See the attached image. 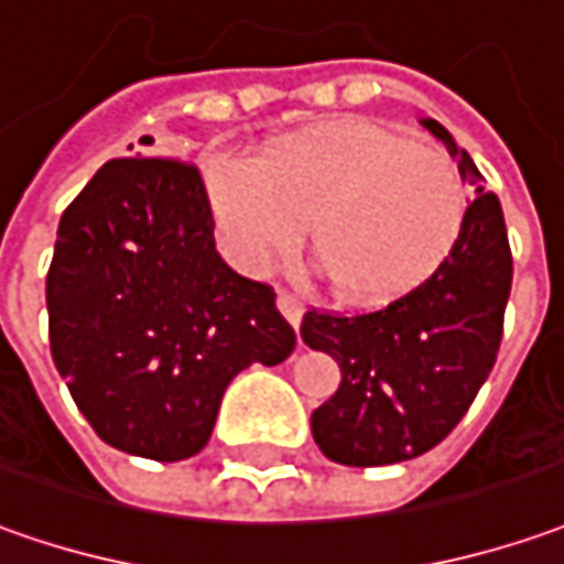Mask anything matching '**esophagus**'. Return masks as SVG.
<instances>
[{
    "label": "esophagus",
    "mask_w": 564,
    "mask_h": 564,
    "mask_svg": "<svg viewBox=\"0 0 564 564\" xmlns=\"http://www.w3.org/2000/svg\"><path fill=\"white\" fill-rule=\"evenodd\" d=\"M278 308H281V315L290 321L293 327H300L302 312H305V308H302V302L296 300L293 293H278Z\"/></svg>",
    "instance_id": "34e87169"
}]
</instances>
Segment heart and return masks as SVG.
Instances as JSON below:
<instances>
[{
    "instance_id": "1",
    "label": "heart",
    "mask_w": 564,
    "mask_h": 564,
    "mask_svg": "<svg viewBox=\"0 0 564 564\" xmlns=\"http://www.w3.org/2000/svg\"><path fill=\"white\" fill-rule=\"evenodd\" d=\"M205 193L230 252L264 264L296 243L330 290L375 305L415 290L453 252L465 184L437 147L368 118H334L271 140L262 155H212Z\"/></svg>"
}]
</instances>
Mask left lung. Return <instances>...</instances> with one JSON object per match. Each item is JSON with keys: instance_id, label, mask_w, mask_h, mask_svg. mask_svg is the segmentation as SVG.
Returning a JSON list of instances; mask_svg holds the SVG:
<instances>
[{"instance_id": "obj_1", "label": "left lung", "mask_w": 564, "mask_h": 564, "mask_svg": "<svg viewBox=\"0 0 564 564\" xmlns=\"http://www.w3.org/2000/svg\"><path fill=\"white\" fill-rule=\"evenodd\" d=\"M471 184L453 252L412 293L368 315L305 312L302 340L340 365L337 393L312 412V437L352 468L424 456L456 427L494 371L512 290L502 205L471 155L434 118H421Z\"/></svg>"}]
</instances>
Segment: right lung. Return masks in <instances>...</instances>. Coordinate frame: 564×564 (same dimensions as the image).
Here are the masks:
<instances>
[{"mask_svg":"<svg viewBox=\"0 0 564 564\" xmlns=\"http://www.w3.org/2000/svg\"><path fill=\"white\" fill-rule=\"evenodd\" d=\"M199 171L111 159L65 208L46 278L58 375L108 446L155 462L203 449L227 383L281 365L296 334L274 290L215 249Z\"/></svg>","mask_w":564,"mask_h":564,"instance_id":"obj_1","label":"right lung"}]
</instances>
